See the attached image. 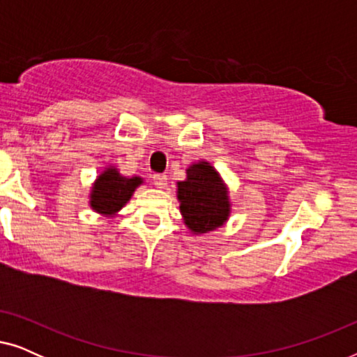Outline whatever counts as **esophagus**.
Instances as JSON below:
<instances>
[{"label":"esophagus","mask_w":357,"mask_h":357,"mask_svg":"<svg viewBox=\"0 0 357 357\" xmlns=\"http://www.w3.org/2000/svg\"><path fill=\"white\" fill-rule=\"evenodd\" d=\"M153 182L158 188H165V185H167V175L164 174H155L153 177Z\"/></svg>","instance_id":"34e87169"}]
</instances>
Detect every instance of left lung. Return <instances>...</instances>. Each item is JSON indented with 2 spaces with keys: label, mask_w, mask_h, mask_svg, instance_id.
I'll use <instances>...</instances> for the list:
<instances>
[{
  "label": "left lung",
  "mask_w": 357,
  "mask_h": 357,
  "mask_svg": "<svg viewBox=\"0 0 357 357\" xmlns=\"http://www.w3.org/2000/svg\"><path fill=\"white\" fill-rule=\"evenodd\" d=\"M177 198L185 224L195 234L222 226L231 211L227 190L209 162L190 165L187 178L177 183Z\"/></svg>",
  "instance_id": "left-lung-1"
}]
</instances>
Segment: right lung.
<instances>
[{
  "label": "right lung",
  "instance_id": "obj_1",
  "mask_svg": "<svg viewBox=\"0 0 357 357\" xmlns=\"http://www.w3.org/2000/svg\"><path fill=\"white\" fill-rule=\"evenodd\" d=\"M143 183L139 177H123L116 169H107L97 177L91 193V208L112 216L125 206L135 188Z\"/></svg>",
  "mask_w": 357,
  "mask_h": 357
}]
</instances>
